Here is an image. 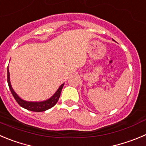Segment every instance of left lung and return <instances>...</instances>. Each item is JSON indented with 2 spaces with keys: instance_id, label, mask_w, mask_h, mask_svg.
Returning <instances> with one entry per match:
<instances>
[{
  "instance_id": "1",
  "label": "left lung",
  "mask_w": 146,
  "mask_h": 146,
  "mask_svg": "<svg viewBox=\"0 0 146 146\" xmlns=\"http://www.w3.org/2000/svg\"><path fill=\"white\" fill-rule=\"evenodd\" d=\"M113 41H114V39H113Z\"/></svg>"
}]
</instances>
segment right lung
Here are the masks:
<instances>
[{
  "mask_svg": "<svg viewBox=\"0 0 146 146\" xmlns=\"http://www.w3.org/2000/svg\"><path fill=\"white\" fill-rule=\"evenodd\" d=\"M7 79L9 88H10L11 90V92L12 95L13 96L14 99H16V101L17 102L18 104H19L21 107L26 109V110H29V111H37V112L46 111V110L52 108L53 106H54L56 104L58 99H59L60 96L61 91H62V87H63L64 86V83L62 84H61V85L60 86L59 88H58V89L56 91V92H55L50 99H47V100L42 101V102H28V101H25L24 100V99H21V98H20L19 96V95L15 92L13 88H12L11 84L10 81V73H9V67H8L7 68Z\"/></svg>",
  "mask_w": 146,
  "mask_h": 146,
  "instance_id": "obj_1",
  "label": "right lung"
}]
</instances>
